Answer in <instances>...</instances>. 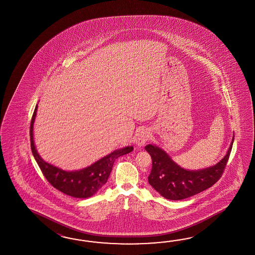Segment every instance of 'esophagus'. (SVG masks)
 Instances as JSON below:
<instances>
[{
	"label": "esophagus",
	"mask_w": 255,
	"mask_h": 255,
	"mask_svg": "<svg viewBox=\"0 0 255 255\" xmlns=\"http://www.w3.org/2000/svg\"><path fill=\"white\" fill-rule=\"evenodd\" d=\"M150 137H151L150 130L146 129V128H142L136 134L135 145L137 146H143L147 141L150 139Z\"/></svg>",
	"instance_id": "esophagus-1"
}]
</instances>
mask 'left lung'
I'll return each mask as SVG.
<instances>
[{
  "mask_svg": "<svg viewBox=\"0 0 255 255\" xmlns=\"http://www.w3.org/2000/svg\"><path fill=\"white\" fill-rule=\"evenodd\" d=\"M234 136L226 155L221 161L209 168L189 170L174 162L168 153L156 145H146L145 149L152 158L148 183L160 195L171 201H179L211 188L221 178L233 148Z\"/></svg>",
  "mask_w": 255,
  "mask_h": 255,
  "instance_id": "obj_1",
  "label": "left lung"
}]
</instances>
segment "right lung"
<instances>
[{
    "label": "right lung",
    "mask_w": 255,
    "mask_h": 255,
    "mask_svg": "<svg viewBox=\"0 0 255 255\" xmlns=\"http://www.w3.org/2000/svg\"><path fill=\"white\" fill-rule=\"evenodd\" d=\"M37 107L38 105H36L35 107L30 126L32 153L41 168L43 176L48 180L49 183L66 195L80 199H86L95 195L107 183L115 160L120 156L128 154L134 149L132 146L116 149L109 155L100 158L98 161L93 163L92 165L79 170L66 171L58 167H55L54 165L44 161L39 155L36 147L34 146L33 123L36 117Z\"/></svg>",
    "instance_id": "right-lung-1"
}]
</instances>
